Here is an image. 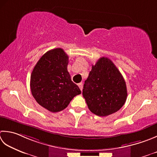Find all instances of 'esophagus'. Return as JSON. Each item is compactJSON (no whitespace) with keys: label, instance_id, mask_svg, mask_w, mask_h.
I'll use <instances>...</instances> for the list:
<instances>
[{"label":"esophagus","instance_id":"esophagus-1","mask_svg":"<svg viewBox=\"0 0 157 157\" xmlns=\"http://www.w3.org/2000/svg\"><path fill=\"white\" fill-rule=\"evenodd\" d=\"M78 86L79 87V88H80V90H82V88H83V85H82V83H79V84H78Z\"/></svg>","mask_w":157,"mask_h":157}]
</instances>
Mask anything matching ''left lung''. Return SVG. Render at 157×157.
I'll use <instances>...</instances> for the list:
<instances>
[{
    "label": "left lung",
    "instance_id": "1",
    "mask_svg": "<svg viewBox=\"0 0 157 157\" xmlns=\"http://www.w3.org/2000/svg\"><path fill=\"white\" fill-rule=\"evenodd\" d=\"M82 94L91 112L107 116L123 106L127 97V86L112 61L101 57L92 66Z\"/></svg>",
    "mask_w": 157,
    "mask_h": 157
}]
</instances>
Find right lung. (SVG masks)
Returning a JSON list of instances; mask_svg holds the SVG:
<instances>
[{
  "instance_id": "add662e5",
  "label": "right lung",
  "mask_w": 157,
  "mask_h": 157,
  "mask_svg": "<svg viewBox=\"0 0 157 157\" xmlns=\"http://www.w3.org/2000/svg\"><path fill=\"white\" fill-rule=\"evenodd\" d=\"M69 56L61 48L46 52L34 67L30 90L40 105L51 112H60L81 90L67 71Z\"/></svg>"
}]
</instances>
